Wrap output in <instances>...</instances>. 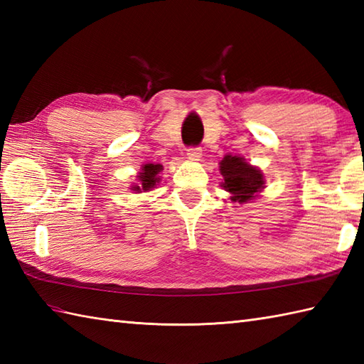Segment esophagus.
<instances>
[{"label":"esophagus","instance_id":"34e87169","mask_svg":"<svg viewBox=\"0 0 364 364\" xmlns=\"http://www.w3.org/2000/svg\"><path fill=\"white\" fill-rule=\"evenodd\" d=\"M188 158H189L192 162L202 161V150H200L198 146H196V149H188Z\"/></svg>","mask_w":364,"mask_h":364}]
</instances>
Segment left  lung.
<instances>
[{"label": "left lung", "instance_id": "left-lung-1", "mask_svg": "<svg viewBox=\"0 0 364 364\" xmlns=\"http://www.w3.org/2000/svg\"><path fill=\"white\" fill-rule=\"evenodd\" d=\"M219 170L223 180L220 186L230 194L231 202L250 203L257 200L266 188V178L262 170L252 166L242 156L225 154L219 162Z\"/></svg>", "mask_w": 364, "mask_h": 364}]
</instances>
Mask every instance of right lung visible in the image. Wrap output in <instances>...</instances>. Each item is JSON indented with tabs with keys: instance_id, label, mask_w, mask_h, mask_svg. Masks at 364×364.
Returning a JSON list of instances; mask_svg holds the SVG:
<instances>
[{
	"instance_id": "obj_1",
	"label": "right lung",
	"mask_w": 364,
	"mask_h": 364,
	"mask_svg": "<svg viewBox=\"0 0 364 364\" xmlns=\"http://www.w3.org/2000/svg\"><path fill=\"white\" fill-rule=\"evenodd\" d=\"M164 170L161 164H145L142 166L141 172L136 175V183H131L129 189L134 192V194H142V192H149L156 188L159 184L161 176L159 173Z\"/></svg>"
}]
</instances>
